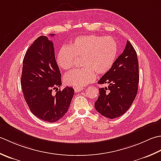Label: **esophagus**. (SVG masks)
Returning a JSON list of instances; mask_svg holds the SVG:
<instances>
[{
    "label": "esophagus",
    "instance_id": "obj_1",
    "mask_svg": "<svg viewBox=\"0 0 161 161\" xmlns=\"http://www.w3.org/2000/svg\"><path fill=\"white\" fill-rule=\"evenodd\" d=\"M84 88L83 87H74V91L76 92H80L81 90H83Z\"/></svg>",
    "mask_w": 161,
    "mask_h": 161
}]
</instances>
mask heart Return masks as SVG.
<instances>
[{
    "mask_svg": "<svg viewBox=\"0 0 161 161\" xmlns=\"http://www.w3.org/2000/svg\"><path fill=\"white\" fill-rule=\"evenodd\" d=\"M118 53L116 41L110 37L90 35L78 37L69 47L59 49L57 64L62 69H70L76 58H83V67L68 72L64 76L65 84L82 87L94 80L97 74H106L113 67Z\"/></svg>",
    "mask_w": 161,
    "mask_h": 161,
    "instance_id": "b5f03b06",
    "label": "heart"
}]
</instances>
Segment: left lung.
Instances as JSON below:
<instances>
[{
	"label": "left lung",
	"mask_w": 161,
	"mask_h": 161,
	"mask_svg": "<svg viewBox=\"0 0 161 161\" xmlns=\"http://www.w3.org/2000/svg\"><path fill=\"white\" fill-rule=\"evenodd\" d=\"M139 66L137 53L127 41L125 49L118 57L111 69L98 81L108 84L99 88V97L94 103L95 109L109 119L119 117L129 109L137 93Z\"/></svg>",
	"instance_id": "1"
}]
</instances>
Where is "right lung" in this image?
I'll return each instance as SVG.
<instances>
[{
    "label": "right lung",
    "instance_id": "obj_1",
    "mask_svg": "<svg viewBox=\"0 0 161 161\" xmlns=\"http://www.w3.org/2000/svg\"><path fill=\"white\" fill-rule=\"evenodd\" d=\"M61 84L53 42L40 36L26 51L21 78L24 99L34 115L45 122H55L67 113L74 90L66 87L53 94V90H58Z\"/></svg>",
    "mask_w": 161,
    "mask_h": 161
}]
</instances>
